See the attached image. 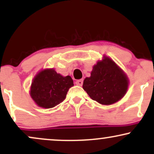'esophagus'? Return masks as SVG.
<instances>
[{
  "label": "esophagus",
  "mask_w": 154,
  "mask_h": 154,
  "mask_svg": "<svg viewBox=\"0 0 154 154\" xmlns=\"http://www.w3.org/2000/svg\"><path fill=\"white\" fill-rule=\"evenodd\" d=\"M82 83H83V79H79V80H77L75 82V84L77 85H79V86H82Z\"/></svg>",
  "instance_id": "esophagus-1"
}]
</instances>
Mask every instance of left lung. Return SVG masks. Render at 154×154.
Returning a JSON list of instances; mask_svg holds the SVG:
<instances>
[{"instance_id":"1","label":"left lung","mask_w":154,"mask_h":154,"mask_svg":"<svg viewBox=\"0 0 154 154\" xmlns=\"http://www.w3.org/2000/svg\"><path fill=\"white\" fill-rule=\"evenodd\" d=\"M129 79L125 72L108 56L98 61L91 77H86L82 88L93 100L111 105L120 100L128 91Z\"/></svg>"}]
</instances>
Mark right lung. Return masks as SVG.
<instances>
[{
  "instance_id": "right-lung-1",
  "label": "right lung",
  "mask_w": 154,
  "mask_h": 154,
  "mask_svg": "<svg viewBox=\"0 0 154 154\" xmlns=\"http://www.w3.org/2000/svg\"><path fill=\"white\" fill-rule=\"evenodd\" d=\"M74 85L70 76L63 77L54 68L45 69L35 76L29 95L38 106L51 109L66 98L69 89Z\"/></svg>"
}]
</instances>
